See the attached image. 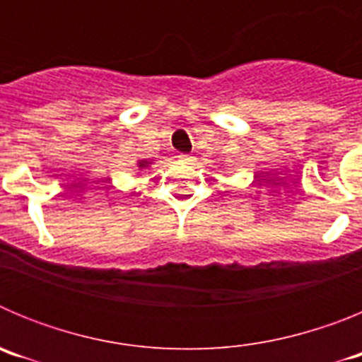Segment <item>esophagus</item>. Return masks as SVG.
Masks as SVG:
<instances>
[{"label": "esophagus", "mask_w": 362, "mask_h": 362, "mask_svg": "<svg viewBox=\"0 0 362 362\" xmlns=\"http://www.w3.org/2000/svg\"><path fill=\"white\" fill-rule=\"evenodd\" d=\"M179 161L183 163V165H192V163L196 161V159L192 158V156H187V153H183V156H179Z\"/></svg>", "instance_id": "1"}]
</instances>
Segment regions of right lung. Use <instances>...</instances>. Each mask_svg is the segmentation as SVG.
I'll list each match as a JSON object with an SVG mask.
<instances>
[{
  "label": "right lung",
  "instance_id": "right-lung-1",
  "mask_svg": "<svg viewBox=\"0 0 362 362\" xmlns=\"http://www.w3.org/2000/svg\"><path fill=\"white\" fill-rule=\"evenodd\" d=\"M152 163H153V159H139V161L136 163L137 170H145V168H148Z\"/></svg>",
  "mask_w": 362,
  "mask_h": 362
}]
</instances>
